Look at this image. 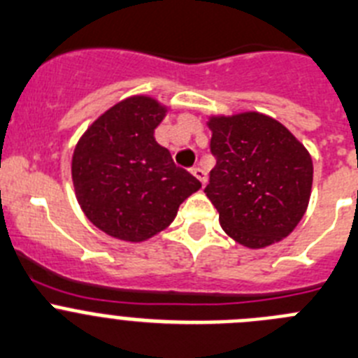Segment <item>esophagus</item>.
Returning <instances> with one entry per match:
<instances>
[{
    "instance_id": "1",
    "label": "esophagus",
    "mask_w": 358,
    "mask_h": 358,
    "mask_svg": "<svg viewBox=\"0 0 358 358\" xmlns=\"http://www.w3.org/2000/svg\"><path fill=\"white\" fill-rule=\"evenodd\" d=\"M192 175H194L199 182H201V185H205V183H207V173L203 171L201 167H192Z\"/></svg>"
}]
</instances>
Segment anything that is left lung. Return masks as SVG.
<instances>
[{"label":"left lung","instance_id":"left-lung-1","mask_svg":"<svg viewBox=\"0 0 358 358\" xmlns=\"http://www.w3.org/2000/svg\"><path fill=\"white\" fill-rule=\"evenodd\" d=\"M215 166L205 194L235 243L262 250L285 239L307 212L314 166L307 148L262 112L208 115Z\"/></svg>","mask_w":358,"mask_h":358}]
</instances>
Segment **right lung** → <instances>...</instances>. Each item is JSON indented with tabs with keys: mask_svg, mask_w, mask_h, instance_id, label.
<instances>
[{
	"mask_svg": "<svg viewBox=\"0 0 358 358\" xmlns=\"http://www.w3.org/2000/svg\"><path fill=\"white\" fill-rule=\"evenodd\" d=\"M169 105L135 94L103 112L76 143L71 160L75 194L85 217L114 239L144 243L175 221L201 189L176 167L155 128Z\"/></svg>",
	"mask_w": 358,
	"mask_h": 358,
	"instance_id": "right-lung-1",
	"label": "right lung"
}]
</instances>
